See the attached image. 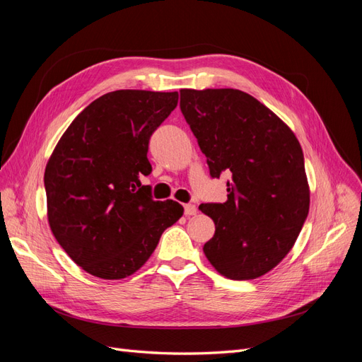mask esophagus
Listing matches in <instances>:
<instances>
[{
    "label": "esophagus",
    "mask_w": 362,
    "mask_h": 362,
    "mask_svg": "<svg viewBox=\"0 0 362 362\" xmlns=\"http://www.w3.org/2000/svg\"><path fill=\"white\" fill-rule=\"evenodd\" d=\"M196 211H198V208H196V205H193V204L184 205V214L185 216H194Z\"/></svg>",
    "instance_id": "esophagus-1"
}]
</instances>
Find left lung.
Here are the masks:
<instances>
[{"label":"left lung","mask_w":362,"mask_h":362,"mask_svg":"<svg viewBox=\"0 0 362 362\" xmlns=\"http://www.w3.org/2000/svg\"><path fill=\"white\" fill-rule=\"evenodd\" d=\"M181 112L213 178L231 175L223 204H201L216 233L204 254L221 275L247 281L286 258L310 211L303 152L293 131L237 89H181Z\"/></svg>","instance_id":"1"}]
</instances>
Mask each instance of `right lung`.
Instances as JSON below:
<instances>
[{"label": "right lung", "mask_w": 362, "mask_h": 362, "mask_svg": "<svg viewBox=\"0 0 362 362\" xmlns=\"http://www.w3.org/2000/svg\"><path fill=\"white\" fill-rule=\"evenodd\" d=\"M178 104V92L116 90L76 116L45 169L49 228L83 270L103 279L133 275L156 250L181 204L154 201L140 180L152 172V133Z\"/></svg>", "instance_id": "1"}]
</instances>
